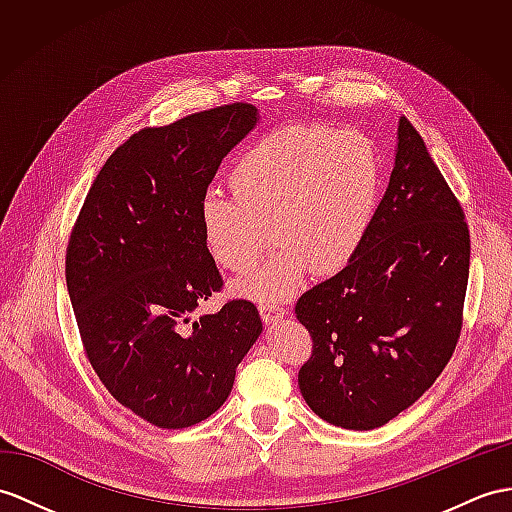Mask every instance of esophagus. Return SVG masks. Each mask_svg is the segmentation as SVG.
I'll return each mask as SVG.
<instances>
[{"label":"esophagus","instance_id":"obj_1","mask_svg":"<svg viewBox=\"0 0 512 512\" xmlns=\"http://www.w3.org/2000/svg\"><path fill=\"white\" fill-rule=\"evenodd\" d=\"M258 310H260V317H263L265 323H271V321H276V319L286 315V310H284L282 304H269V302H265V304L258 306Z\"/></svg>","mask_w":512,"mask_h":512}]
</instances>
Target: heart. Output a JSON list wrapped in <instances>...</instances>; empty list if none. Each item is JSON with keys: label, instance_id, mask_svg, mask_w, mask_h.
Wrapping results in <instances>:
<instances>
[{"label": "heart", "instance_id": "obj_1", "mask_svg": "<svg viewBox=\"0 0 512 512\" xmlns=\"http://www.w3.org/2000/svg\"><path fill=\"white\" fill-rule=\"evenodd\" d=\"M232 195L210 189L199 199L208 256L241 271L236 293L263 299L291 295L306 273L343 269L365 243L382 193V162L363 132L332 126H286L254 141L228 171Z\"/></svg>", "mask_w": 512, "mask_h": 512}]
</instances>
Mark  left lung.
I'll return each mask as SVG.
<instances>
[{
	"mask_svg": "<svg viewBox=\"0 0 512 512\" xmlns=\"http://www.w3.org/2000/svg\"><path fill=\"white\" fill-rule=\"evenodd\" d=\"M469 254L463 206L402 117L365 243L295 304L313 339L299 391L321 419L373 430L430 389L463 330Z\"/></svg>",
	"mask_w": 512,
	"mask_h": 512,
	"instance_id": "8db88e82",
	"label": "left lung"
}]
</instances>
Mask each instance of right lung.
Segmentation results:
<instances>
[{"label": "right lung", "instance_id": "add662e5", "mask_svg": "<svg viewBox=\"0 0 512 512\" xmlns=\"http://www.w3.org/2000/svg\"><path fill=\"white\" fill-rule=\"evenodd\" d=\"M256 121V106L236 102L139 130L106 160L73 223L67 289L84 354L108 393L158 428L213 415L263 332L247 299L191 321L223 289L199 199Z\"/></svg>", "mask_w": 512, "mask_h": 512}]
</instances>
